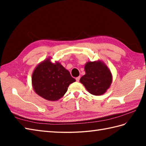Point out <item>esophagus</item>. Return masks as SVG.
I'll return each instance as SVG.
<instances>
[{
    "instance_id": "esophagus-1",
    "label": "esophagus",
    "mask_w": 146,
    "mask_h": 146,
    "mask_svg": "<svg viewBox=\"0 0 146 146\" xmlns=\"http://www.w3.org/2000/svg\"><path fill=\"white\" fill-rule=\"evenodd\" d=\"M80 76L76 77V82H79V81H80Z\"/></svg>"
}]
</instances>
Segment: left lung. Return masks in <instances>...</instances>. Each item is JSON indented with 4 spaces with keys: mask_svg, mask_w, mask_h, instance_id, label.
<instances>
[{
    "mask_svg": "<svg viewBox=\"0 0 146 146\" xmlns=\"http://www.w3.org/2000/svg\"><path fill=\"white\" fill-rule=\"evenodd\" d=\"M85 75L80 80L92 95H101L107 92L112 82L110 70L101 61H89L85 66Z\"/></svg>",
    "mask_w": 146,
    "mask_h": 146,
    "instance_id": "obj_1",
    "label": "left lung"
}]
</instances>
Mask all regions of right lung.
I'll use <instances>...</instances> for the list:
<instances>
[{
    "mask_svg": "<svg viewBox=\"0 0 146 146\" xmlns=\"http://www.w3.org/2000/svg\"><path fill=\"white\" fill-rule=\"evenodd\" d=\"M75 81L60 63H52L49 58L36 67L32 75L34 90L49 101H56L63 97L69 85Z\"/></svg>",
    "mask_w": 146,
    "mask_h": 146,
    "instance_id": "obj_1",
    "label": "right lung"
}]
</instances>
